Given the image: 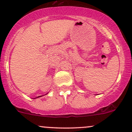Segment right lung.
Instances as JSON below:
<instances>
[{"label": "right lung", "mask_w": 132, "mask_h": 132, "mask_svg": "<svg viewBox=\"0 0 132 132\" xmlns=\"http://www.w3.org/2000/svg\"><path fill=\"white\" fill-rule=\"evenodd\" d=\"M41 97V96H38V97Z\"/></svg>", "instance_id": "obj_1"}]
</instances>
